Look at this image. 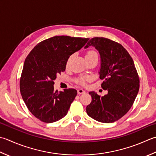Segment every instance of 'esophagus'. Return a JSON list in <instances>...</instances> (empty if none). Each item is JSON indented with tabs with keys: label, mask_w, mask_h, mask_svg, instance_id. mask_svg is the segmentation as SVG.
I'll use <instances>...</instances> for the list:
<instances>
[{
	"label": "esophagus",
	"mask_w": 156,
	"mask_h": 156,
	"mask_svg": "<svg viewBox=\"0 0 156 156\" xmlns=\"http://www.w3.org/2000/svg\"><path fill=\"white\" fill-rule=\"evenodd\" d=\"M85 93V91L83 89H78V94H84Z\"/></svg>",
	"instance_id": "1"
}]
</instances>
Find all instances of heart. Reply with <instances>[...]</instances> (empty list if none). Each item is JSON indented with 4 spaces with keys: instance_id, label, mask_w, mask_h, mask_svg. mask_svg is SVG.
<instances>
[{
    "instance_id": "1",
    "label": "heart",
    "mask_w": 156,
    "mask_h": 156,
    "mask_svg": "<svg viewBox=\"0 0 156 156\" xmlns=\"http://www.w3.org/2000/svg\"><path fill=\"white\" fill-rule=\"evenodd\" d=\"M93 55H97V52H95L94 51H89L87 52V53L86 55V57H90V56H93ZM97 56H98V55H97ZM70 59H71V57H70L69 59L68 63L70 61ZM88 79H89L88 78H80V80H79L78 82L81 84H84L85 82H86V81L88 80Z\"/></svg>"
}]
</instances>
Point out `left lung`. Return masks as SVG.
I'll use <instances>...</instances> for the list:
<instances>
[{
	"label": "left lung",
	"instance_id": "1",
	"mask_svg": "<svg viewBox=\"0 0 156 156\" xmlns=\"http://www.w3.org/2000/svg\"><path fill=\"white\" fill-rule=\"evenodd\" d=\"M90 46L99 51L101 58L99 78L108 94L100 97L90 91L92 101L87 107L90 118L100 122L112 123L129 111L139 89V78L132 57L120 44L103 37L91 38Z\"/></svg>",
	"mask_w": 156,
	"mask_h": 156
}]
</instances>
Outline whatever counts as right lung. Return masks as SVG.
Wrapping results in <instances>:
<instances>
[{
    "instance_id": "1",
    "label": "right lung",
    "mask_w": 156,
    "mask_h": 156,
    "mask_svg": "<svg viewBox=\"0 0 156 156\" xmlns=\"http://www.w3.org/2000/svg\"><path fill=\"white\" fill-rule=\"evenodd\" d=\"M89 38L56 36L35 46L23 63L20 92L29 111L46 123L61 120L68 114L77 94L74 88L54 90L57 76L66 70L69 56L80 50Z\"/></svg>"
}]
</instances>
